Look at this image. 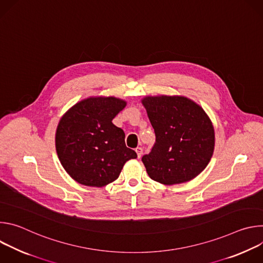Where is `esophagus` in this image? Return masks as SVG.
Wrapping results in <instances>:
<instances>
[{
	"mask_svg": "<svg viewBox=\"0 0 263 263\" xmlns=\"http://www.w3.org/2000/svg\"><path fill=\"white\" fill-rule=\"evenodd\" d=\"M135 152H136V154H137V157L140 158L141 155H142V147H140V146L136 147V148H135Z\"/></svg>",
	"mask_w": 263,
	"mask_h": 263,
	"instance_id": "obj_1",
	"label": "esophagus"
}]
</instances>
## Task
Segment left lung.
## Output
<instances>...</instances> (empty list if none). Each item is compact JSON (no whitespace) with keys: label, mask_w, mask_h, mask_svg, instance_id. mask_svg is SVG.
<instances>
[{"label":"left lung","mask_w":263,"mask_h":263,"mask_svg":"<svg viewBox=\"0 0 263 263\" xmlns=\"http://www.w3.org/2000/svg\"><path fill=\"white\" fill-rule=\"evenodd\" d=\"M141 104L156 135L151 153L141 159L148 177L164 185L195 179L208 165L215 144L204 109L183 96H147Z\"/></svg>","instance_id":"1"}]
</instances>
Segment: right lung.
<instances>
[{"label":"right lung","mask_w":263,"mask_h":263,"mask_svg":"<svg viewBox=\"0 0 263 263\" xmlns=\"http://www.w3.org/2000/svg\"><path fill=\"white\" fill-rule=\"evenodd\" d=\"M127 105L116 97H89L61 117L55 134L58 158L76 182L103 187L116 181L125 163L137 157L126 146L124 131L114 120Z\"/></svg>","instance_id":"obj_1"}]
</instances>
